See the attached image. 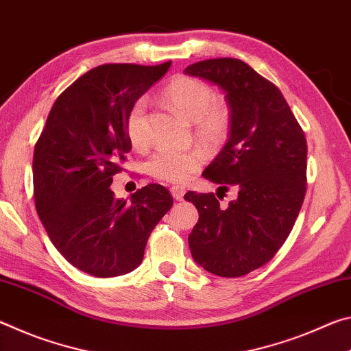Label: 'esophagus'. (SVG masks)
<instances>
[{"label":"esophagus","instance_id":"34e87169","mask_svg":"<svg viewBox=\"0 0 351 351\" xmlns=\"http://www.w3.org/2000/svg\"><path fill=\"white\" fill-rule=\"evenodd\" d=\"M185 193H186L185 188H182V186H172L171 188V194L176 200H182L183 196H185Z\"/></svg>","mask_w":351,"mask_h":351}]
</instances>
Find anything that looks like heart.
Wrapping results in <instances>:
<instances>
[{
	"instance_id": "1",
	"label": "heart",
	"mask_w": 351,
	"mask_h": 351,
	"mask_svg": "<svg viewBox=\"0 0 351 351\" xmlns=\"http://www.w3.org/2000/svg\"><path fill=\"white\" fill-rule=\"evenodd\" d=\"M165 97L189 123H196V136L205 145L216 146L226 140L230 128V112L226 104L215 101V91L204 80L177 76L165 88ZM145 99L132 106L125 119V134L130 145L141 149L147 145L145 130ZM204 162L199 151L158 149L146 162V172L169 183H185L199 171Z\"/></svg>"
}]
</instances>
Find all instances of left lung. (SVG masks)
I'll return each mask as SVG.
<instances>
[{"label": "left lung", "mask_w": 351, "mask_h": 351, "mask_svg": "<svg viewBox=\"0 0 351 351\" xmlns=\"http://www.w3.org/2000/svg\"><path fill=\"white\" fill-rule=\"evenodd\" d=\"M185 74L226 93L228 140L202 176L238 191L227 208L213 193L185 194L199 211L189 250L210 274L241 277L271 261L294 227L306 193V138L281 91L245 62L208 59Z\"/></svg>", "instance_id": "obj_1"}]
</instances>
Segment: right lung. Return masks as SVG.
<instances>
[{"instance_id": "obj_1", "label": "right lung", "mask_w": 351, "mask_h": 351, "mask_svg": "<svg viewBox=\"0 0 351 351\" xmlns=\"http://www.w3.org/2000/svg\"><path fill=\"white\" fill-rule=\"evenodd\" d=\"M107 63L57 97L34 149V199L51 243L68 263L99 278L140 266L149 234L172 206L162 185L117 199L113 176L132 145L125 119L132 106L169 70Z\"/></svg>"}]
</instances>
